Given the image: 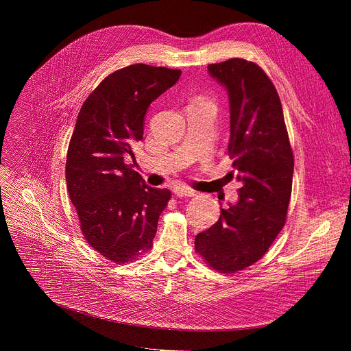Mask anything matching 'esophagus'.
<instances>
[{
    "mask_svg": "<svg viewBox=\"0 0 351 351\" xmlns=\"http://www.w3.org/2000/svg\"><path fill=\"white\" fill-rule=\"evenodd\" d=\"M173 193L178 195V197H194L195 195V191L190 187H186V186H176L173 189Z\"/></svg>",
    "mask_w": 351,
    "mask_h": 351,
    "instance_id": "obj_1",
    "label": "esophagus"
}]
</instances>
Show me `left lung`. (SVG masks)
Listing matches in <instances>:
<instances>
[{
  "label": "left lung",
  "mask_w": 351,
  "mask_h": 351,
  "mask_svg": "<svg viewBox=\"0 0 351 351\" xmlns=\"http://www.w3.org/2000/svg\"><path fill=\"white\" fill-rule=\"evenodd\" d=\"M229 98L230 137L239 199L221 207L219 219L195 236V252L219 272L257 263L282 230L291 194L293 153L280 98L265 72L241 58L208 65Z\"/></svg>",
  "instance_id": "obj_1"
}]
</instances>
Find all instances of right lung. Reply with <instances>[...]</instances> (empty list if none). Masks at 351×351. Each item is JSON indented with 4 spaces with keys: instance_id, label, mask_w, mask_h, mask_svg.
Returning a JSON list of instances; mask_svg holds the SVG:
<instances>
[{
    "instance_id": "right-lung-1",
    "label": "right lung",
    "mask_w": 351,
    "mask_h": 351,
    "mask_svg": "<svg viewBox=\"0 0 351 351\" xmlns=\"http://www.w3.org/2000/svg\"><path fill=\"white\" fill-rule=\"evenodd\" d=\"M182 72L136 64L106 77L84 101L69 143L66 184L87 243L114 263L152 248L171 191L145 184L126 164L143 138L149 104Z\"/></svg>"
}]
</instances>
